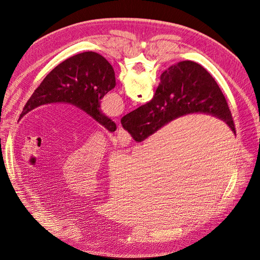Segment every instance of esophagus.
Instances as JSON below:
<instances>
[{
    "label": "esophagus",
    "mask_w": 260,
    "mask_h": 260,
    "mask_svg": "<svg viewBox=\"0 0 260 260\" xmlns=\"http://www.w3.org/2000/svg\"><path fill=\"white\" fill-rule=\"evenodd\" d=\"M116 139H117V142L120 146H127L130 144L131 142V137L129 133L123 130L121 125H119V128L117 130V135H116Z\"/></svg>",
    "instance_id": "34e87169"
}]
</instances>
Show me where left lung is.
<instances>
[{"label": "left lung", "mask_w": 260, "mask_h": 260, "mask_svg": "<svg viewBox=\"0 0 260 260\" xmlns=\"http://www.w3.org/2000/svg\"><path fill=\"white\" fill-rule=\"evenodd\" d=\"M116 85L112 65L95 52H83L60 62L46 76L23 107L19 120L32 109L64 103L81 109L109 132L116 123L101 111V100Z\"/></svg>", "instance_id": "left-lung-1"}]
</instances>
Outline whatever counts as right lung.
<instances>
[{
  "mask_svg": "<svg viewBox=\"0 0 260 260\" xmlns=\"http://www.w3.org/2000/svg\"><path fill=\"white\" fill-rule=\"evenodd\" d=\"M188 114H207L224 121L235 133L232 115L214 78L198 62L183 60L160 76L148 103L121 118V124L137 142H142L165 124Z\"/></svg>",
  "mask_w": 260,
  "mask_h": 260,
  "instance_id": "add662e5",
  "label": "right lung"
}]
</instances>
